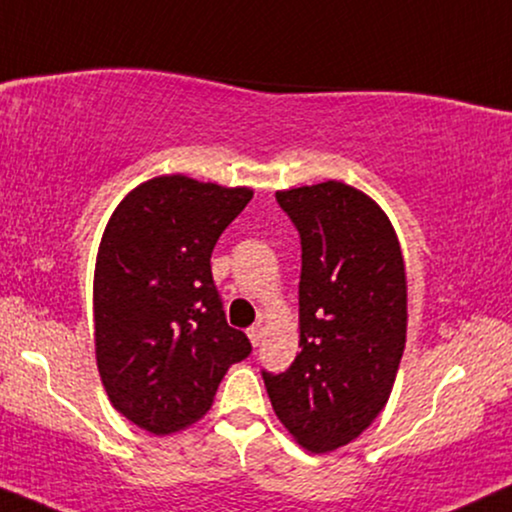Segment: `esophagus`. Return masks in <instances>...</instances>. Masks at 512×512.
<instances>
[{
    "label": "esophagus",
    "instance_id": "obj_1",
    "mask_svg": "<svg viewBox=\"0 0 512 512\" xmlns=\"http://www.w3.org/2000/svg\"><path fill=\"white\" fill-rule=\"evenodd\" d=\"M263 333H265V328H263V324H261V321H258V324H254V326H251V328H249V331H247V335H249V340H251V345H254V347H258V345H261V340H263Z\"/></svg>",
    "mask_w": 512,
    "mask_h": 512
}]
</instances>
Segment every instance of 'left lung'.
Returning <instances> with one entry per match:
<instances>
[{
	"mask_svg": "<svg viewBox=\"0 0 512 512\" xmlns=\"http://www.w3.org/2000/svg\"><path fill=\"white\" fill-rule=\"evenodd\" d=\"M300 235V354L261 370L279 422L312 452L342 447L387 405L405 347V265L387 214L342 181L279 191Z\"/></svg>",
	"mask_w": 512,
	"mask_h": 512,
	"instance_id": "1",
	"label": "left lung"
}]
</instances>
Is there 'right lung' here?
I'll use <instances>...</instances> for the list:
<instances>
[{
	"mask_svg": "<svg viewBox=\"0 0 512 512\" xmlns=\"http://www.w3.org/2000/svg\"><path fill=\"white\" fill-rule=\"evenodd\" d=\"M251 195L172 174L137 186L111 214L95 263V354L111 405L139 429L165 436L193 424L251 354L209 265Z\"/></svg>",
	"mask_w": 512,
	"mask_h": 512,
	"instance_id": "right-lung-1",
	"label": "right lung"
}]
</instances>
